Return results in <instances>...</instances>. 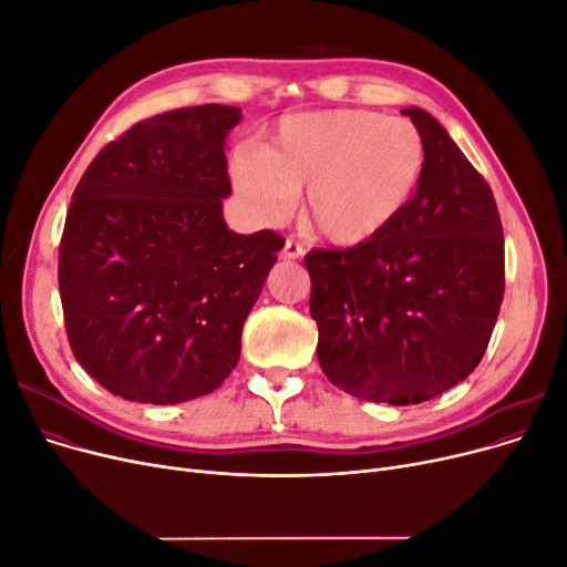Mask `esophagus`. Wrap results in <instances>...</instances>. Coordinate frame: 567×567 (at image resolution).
Returning <instances> with one entry per match:
<instances>
[{
  "instance_id": "obj_1",
  "label": "esophagus",
  "mask_w": 567,
  "mask_h": 567,
  "mask_svg": "<svg viewBox=\"0 0 567 567\" xmlns=\"http://www.w3.org/2000/svg\"><path fill=\"white\" fill-rule=\"evenodd\" d=\"M302 256H305V247L298 245V241L286 239V245H284V249H281V258H286V260H298V258H302Z\"/></svg>"
}]
</instances>
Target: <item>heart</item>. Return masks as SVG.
Segmentation results:
<instances>
[{"label": "heart", "mask_w": 567, "mask_h": 567, "mask_svg": "<svg viewBox=\"0 0 567 567\" xmlns=\"http://www.w3.org/2000/svg\"><path fill=\"white\" fill-rule=\"evenodd\" d=\"M426 168L420 131L373 111L288 115L267 150L230 156V179L254 219L277 224L307 186L311 228L339 247L383 235L413 203Z\"/></svg>", "instance_id": "heart-1"}]
</instances>
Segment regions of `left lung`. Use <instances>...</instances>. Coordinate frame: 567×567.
Returning <instances> with one entry per match:
<instances>
[{
  "instance_id": "8db88e82",
  "label": "left lung",
  "mask_w": 567,
  "mask_h": 567,
  "mask_svg": "<svg viewBox=\"0 0 567 567\" xmlns=\"http://www.w3.org/2000/svg\"><path fill=\"white\" fill-rule=\"evenodd\" d=\"M403 113L426 147L409 209L367 245L305 258L322 373L348 394L390 406L429 401L468 379L505 290L489 184L436 117L422 107Z\"/></svg>"
}]
</instances>
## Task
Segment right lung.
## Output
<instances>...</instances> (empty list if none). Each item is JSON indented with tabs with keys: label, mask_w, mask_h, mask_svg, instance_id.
<instances>
[{
	"label": "right lung",
	"mask_w": 567,
	"mask_h": 567,
	"mask_svg": "<svg viewBox=\"0 0 567 567\" xmlns=\"http://www.w3.org/2000/svg\"><path fill=\"white\" fill-rule=\"evenodd\" d=\"M241 111L207 103L131 126L75 186L60 295L75 360L107 392L168 406L217 390L284 237L239 235L226 138Z\"/></svg>",
	"instance_id": "obj_1"
}]
</instances>
